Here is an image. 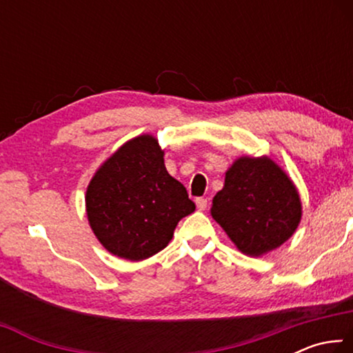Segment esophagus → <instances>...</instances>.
Returning <instances> with one entry per match:
<instances>
[{
	"label": "esophagus",
	"instance_id": "obj_1",
	"mask_svg": "<svg viewBox=\"0 0 353 353\" xmlns=\"http://www.w3.org/2000/svg\"><path fill=\"white\" fill-rule=\"evenodd\" d=\"M196 207L199 208V210H205L207 205H208V201L205 198H196Z\"/></svg>",
	"mask_w": 353,
	"mask_h": 353
}]
</instances>
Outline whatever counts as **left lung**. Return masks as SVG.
Listing matches in <instances>:
<instances>
[{"instance_id": "8db88e82", "label": "left lung", "mask_w": 353, "mask_h": 353, "mask_svg": "<svg viewBox=\"0 0 353 353\" xmlns=\"http://www.w3.org/2000/svg\"><path fill=\"white\" fill-rule=\"evenodd\" d=\"M210 212L238 250L260 256L294 234L302 204L296 185L274 160L246 155L227 170Z\"/></svg>"}]
</instances>
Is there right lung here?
Returning <instances> with one entry per match:
<instances>
[{
    "label": "right lung",
    "instance_id": "1",
    "mask_svg": "<svg viewBox=\"0 0 353 353\" xmlns=\"http://www.w3.org/2000/svg\"><path fill=\"white\" fill-rule=\"evenodd\" d=\"M85 208L93 234L110 254L140 261L168 246L179 221L196 205L166 171L157 139L145 134L99 166L87 187Z\"/></svg>",
    "mask_w": 353,
    "mask_h": 353
}]
</instances>
